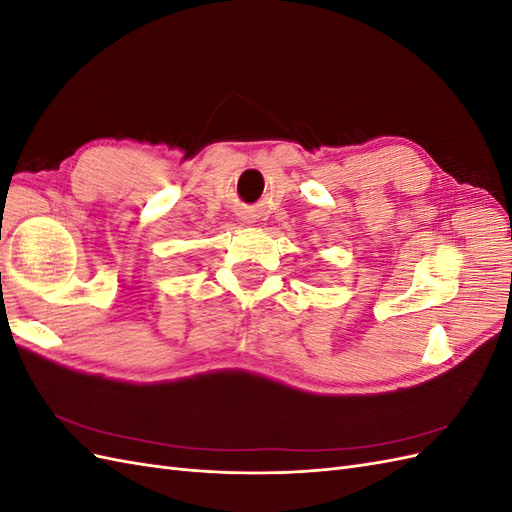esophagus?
<instances>
[{"label":"esophagus","instance_id":"34e87169","mask_svg":"<svg viewBox=\"0 0 512 512\" xmlns=\"http://www.w3.org/2000/svg\"><path fill=\"white\" fill-rule=\"evenodd\" d=\"M241 220L247 222V224H252L254 222V215L252 213H245V215H241Z\"/></svg>","mask_w":512,"mask_h":512}]
</instances>
